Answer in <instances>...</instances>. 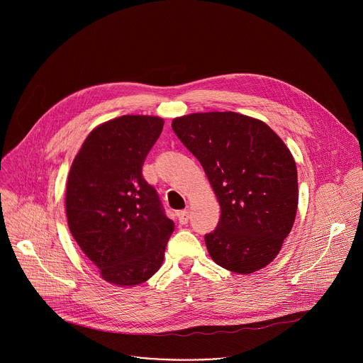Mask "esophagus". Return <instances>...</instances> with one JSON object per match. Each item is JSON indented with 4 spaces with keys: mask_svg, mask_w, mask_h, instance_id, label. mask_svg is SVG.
Wrapping results in <instances>:
<instances>
[{
    "mask_svg": "<svg viewBox=\"0 0 363 363\" xmlns=\"http://www.w3.org/2000/svg\"><path fill=\"white\" fill-rule=\"evenodd\" d=\"M177 216H178V221H179V224H182V225H185V224L188 223V220H189V211H188V210L179 211Z\"/></svg>",
    "mask_w": 363,
    "mask_h": 363,
    "instance_id": "1",
    "label": "esophagus"
}]
</instances>
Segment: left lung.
Returning a JSON list of instances; mask_svg holds the SVG:
<instances>
[{"mask_svg":"<svg viewBox=\"0 0 363 363\" xmlns=\"http://www.w3.org/2000/svg\"><path fill=\"white\" fill-rule=\"evenodd\" d=\"M172 129L202 165L221 206L205 235L213 260L238 274L264 269L291 231L297 169L291 152L264 122L235 112L191 113Z\"/></svg>","mask_w":363,"mask_h":363,"instance_id":"obj_1","label":"left lung"}]
</instances>
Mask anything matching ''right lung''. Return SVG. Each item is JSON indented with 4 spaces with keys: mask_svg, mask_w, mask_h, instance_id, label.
I'll list each match as a JSON object with an SVG mask.
<instances>
[{
    "mask_svg": "<svg viewBox=\"0 0 363 363\" xmlns=\"http://www.w3.org/2000/svg\"><path fill=\"white\" fill-rule=\"evenodd\" d=\"M164 128L158 116L125 115L94 128L72 164L66 186L70 233L103 280L121 287L162 266L174 221L142 175Z\"/></svg>",
    "mask_w": 363,
    "mask_h": 363,
    "instance_id": "add662e5",
    "label": "right lung"
}]
</instances>
